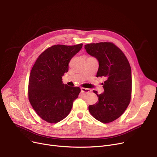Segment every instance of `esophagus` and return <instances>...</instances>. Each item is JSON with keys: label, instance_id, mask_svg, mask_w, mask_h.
<instances>
[{"label": "esophagus", "instance_id": "obj_1", "mask_svg": "<svg viewBox=\"0 0 157 157\" xmlns=\"http://www.w3.org/2000/svg\"><path fill=\"white\" fill-rule=\"evenodd\" d=\"M81 90L82 92H84V93L86 94H90V92H92V90H90V89L85 88H81Z\"/></svg>", "mask_w": 157, "mask_h": 157}]
</instances>
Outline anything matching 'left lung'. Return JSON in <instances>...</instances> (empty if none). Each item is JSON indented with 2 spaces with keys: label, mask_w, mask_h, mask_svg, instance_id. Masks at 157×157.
Wrapping results in <instances>:
<instances>
[{
  "label": "left lung",
  "mask_w": 157,
  "mask_h": 157,
  "mask_svg": "<svg viewBox=\"0 0 157 157\" xmlns=\"http://www.w3.org/2000/svg\"><path fill=\"white\" fill-rule=\"evenodd\" d=\"M86 52L99 63L97 77H104V91L97 94L98 102L88 107L89 111L104 123L118 118L128 107L132 93V72L127 57L120 48L109 42L85 45Z\"/></svg>",
  "instance_id": "1"
}]
</instances>
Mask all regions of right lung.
Returning <instances> with one entry per match:
<instances>
[{"label": "right lung", "mask_w": 157, "mask_h": 157, "mask_svg": "<svg viewBox=\"0 0 157 157\" xmlns=\"http://www.w3.org/2000/svg\"><path fill=\"white\" fill-rule=\"evenodd\" d=\"M82 46L83 44H57L48 48L39 56L31 70L29 101L39 116L48 123H56L67 117L81 92L79 87L63 84L62 78Z\"/></svg>", "instance_id": "1"}]
</instances>
